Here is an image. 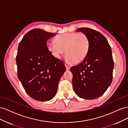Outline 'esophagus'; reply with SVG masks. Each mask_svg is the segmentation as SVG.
<instances>
[{
	"instance_id": "34e87169",
	"label": "esophagus",
	"mask_w": 128,
	"mask_h": 128,
	"mask_svg": "<svg viewBox=\"0 0 128 128\" xmlns=\"http://www.w3.org/2000/svg\"><path fill=\"white\" fill-rule=\"evenodd\" d=\"M65 66H66V68L67 70H69V69H70V67L69 66V65L67 64H65Z\"/></svg>"
}]
</instances>
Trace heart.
Returning <instances> with one entry per match:
<instances>
[{"mask_svg":"<svg viewBox=\"0 0 128 128\" xmlns=\"http://www.w3.org/2000/svg\"><path fill=\"white\" fill-rule=\"evenodd\" d=\"M90 48L88 37L83 32L61 34L54 38V42L47 43V48L53 56L59 58L66 52L65 60L68 64L80 62L87 56Z\"/></svg>","mask_w":128,"mask_h":128,"instance_id":"1","label":"heart"}]
</instances>
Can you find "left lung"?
<instances>
[{
  "label": "left lung",
  "mask_w": 128,
  "mask_h": 128,
  "mask_svg": "<svg viewBox=\"0 0 128 128\" xmlns=\"http://www.w3.org/2000/svg\"><path fill=\"white\" fill-rule=\"evenodd\" d=\"M76 32L88 37L90 48L82 62L70 68L73 88L79 97L94 99L102 96L112 83L114 69L112 49L106 38L98 31L80 28Z\"/></svg>",
  "instance_id": "1"
}]
</instances>
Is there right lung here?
Here are the masks:
<instances>
[{
  "label": "right lung",
  "instance_id": "1",
  "mask_svg": "<svg viewBox=\"0 0 128 128\" xmlns=\"http://www.w3.org/2000/svg\"><path fill=\"white\" fill-rule=\"evenodd\" d=\"M54 35L34 29L25 34L18 46V78L26 94L38 101H48L56 96L58 83L66 69L64 62L47 48V40Z\"/></svg>",
  "mask_w": 128,
  "mask_h": 128
}]
</instances>
